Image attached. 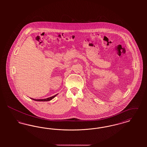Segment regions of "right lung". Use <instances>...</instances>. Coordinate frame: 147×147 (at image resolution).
I'll use <instances>...</instances> for the list:
<instances>
[{
    "mask_svg": "<svg viewBox=\"0 0 147 147\" xmlns=\"http://www.w3.org/2000/svg\"><path fill=\"white\" fill-rule=\"evenodd\" d=\"M57 95H54V96H52V97L47 98H44V99H34V98H31V99H32V100H35V101H48L51 100L52 98H55Z\"/></svg>",
    "mask_w": 147,
    "mask_h": 147,
    "instance_id": "1",
    "label": "right lung"
}]
</instances>
